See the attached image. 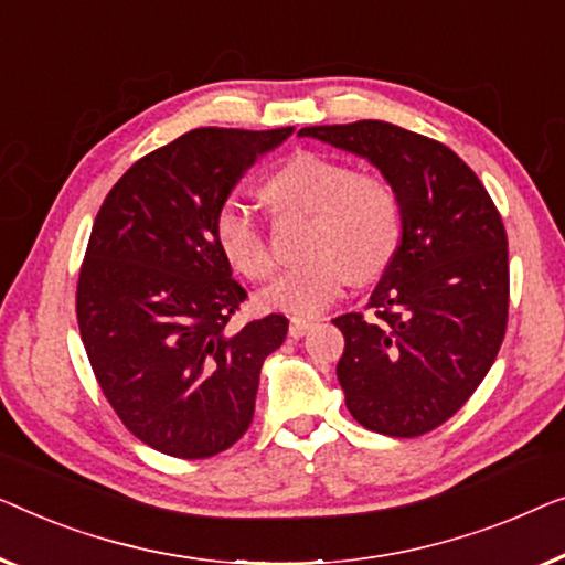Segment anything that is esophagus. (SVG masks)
Wrapping results in <instances>:
<instances>
[{
  "label": "esophagus",
  "mask_w": 565,
  "mask_h": 565,
  "mask_svg": "<svg viewBox=\"0 0 565 565\" xmlns=\"http://www.w3.org/2000/svg\"><path fill=\"white\" fill-rule=\"evenodd\" d=\"M309 328H312V320H309V317H291V320H289V335L291 338H301Z\"/></svg>",
  "instance_id": "obj_1"
}]
</instances>
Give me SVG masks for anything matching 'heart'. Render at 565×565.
Masks as SVG:
<instances>
[{
    "mask_svg": "<svg viewBox=\"0 0 565 565\" xmlns=\"http://www.w3.org/2000/svg\"><path fill=\"white\" fill-rule=\"evenodd\" d=\"M266 194L289 210L312 212L307 253L312 258L286 271L260 291L268 309L317 315L335 301L353 274H376L396 253L402 206L394 186L376 173H355L345 161L322 153H297L266 179ZM214 241L227 264L248 279H266L274 256L250 206L220 204Z\"/></svg>",
    "mask_w": 565,
    "mask_h": 565,
    "instance_id": "b5f03b06",
    "label": "heart"
}]
</instances>
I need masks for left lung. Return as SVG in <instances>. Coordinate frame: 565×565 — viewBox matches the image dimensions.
I'll use <instances>...</instances> for the list:
<instances>
[{"label": "left lung", "instance_id": "left-lung-1", "mask_svg": "<svg viewBox=\"0 0 565 565\" xmlns=\"http://www.w3.org/2000/svg\"><path fill=\"white\" fill-rule=\"evenodd\" d=\"M299 138L365 158L394 186L402 241L373 289V317L332 320L338 381L355 423L417 438L463 407L507 330V233L479 177L448 146L399 125L301 127Z\"/></svg>", "mask_w": 565, "mask_h": 565}]
</instances>
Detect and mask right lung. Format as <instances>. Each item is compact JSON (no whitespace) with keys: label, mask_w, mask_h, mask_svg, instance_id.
<instances>
[{"label":"right lung","mask_w":565,"mask_h":565,"mask_svg":"<svg viewBox=\"0 0 565 565\" xmlns=\"http://www.w3.org/2000/svg\"><path fill=\"white\" fill-rule=\"evenodd\" d=\"M294 132L200 127L125 171L94 220L76 289L89 363L127 430L173 458H210L250 427L260 365L289 320L241 330L248 297L214 241V214Z\"/></svg>","instance_id":"right-lung-1"}]
</instances>
